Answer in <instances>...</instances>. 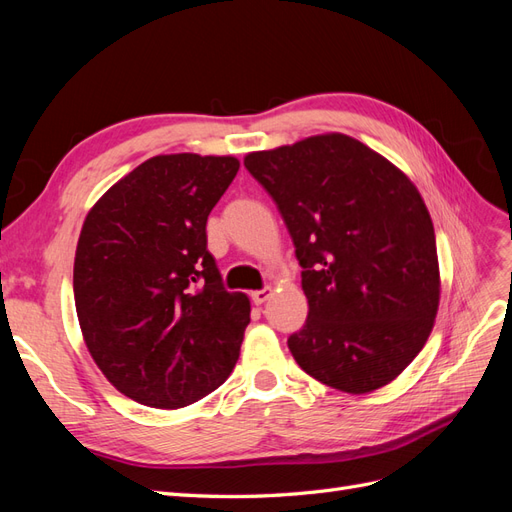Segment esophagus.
<instances>
[{"instance_id":"esophagus-1","label":"esophagus","mask_w":512,"mask_h":512,"mask_svg":"<svg viewBox=\"0 0 512 512\" xmlns=\"http://www.w3.org/2000/svg\"><path fill=\"white\" fill-rule=\"evenodd\" d=\"M269 297H271V288H260V290H254V292H252V301H254L256 305H262Z\"/></svg>"}]
</instances>
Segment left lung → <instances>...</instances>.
Returning a JSON list of instances; mask_svg holds the SVG:
<instances>
[{"label":"left lung","mask_w":512,"mask_h":512,"mask_svg":"<svg viewBox=\"0 0 512 512\" xmlns=\"http://www.w3.org/2000/svg\"><path fill=\"white\" fill-rule=\"evenodd\" d=\"M245 168L290 232L307 297L294 361L337 391L363 395L395 380L436 320V235L414 183L346 134L256 151Z\"/></svg>","instance_id":"8db88e82"}]
</instances>
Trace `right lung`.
Masks as SVG:
<instances>
[{
	"mask_svg": "<svg viewBox=\"0 0 512 512\" xmlns=\"http://www.w3.org/2000/svg\"><path fill=\"white\" fill-rule=\"evenodd\" d=\"M239 160L156 156L87 213L74 258L85 344L119 393L183 408L230 376L250 299L228 292L207 250V218Z\"/></svg>",
	"mask_w": 512,
	"mask_h": 512,
	"instance_id": "1",
	"label": "right lung"
}]
</instances>
